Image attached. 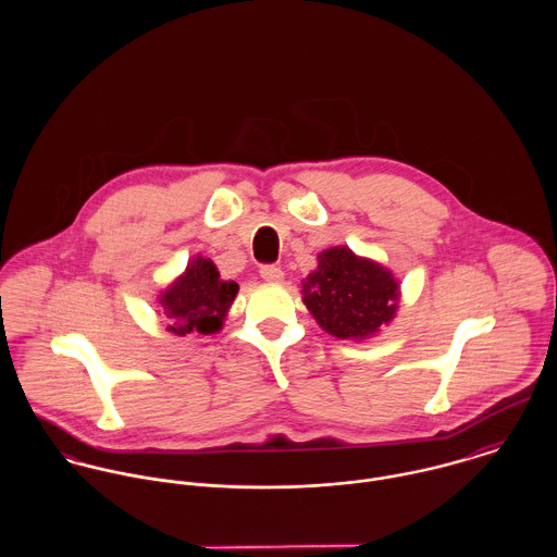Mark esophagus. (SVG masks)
<instances>
[{
	"instance_id": "1",
	"label": "esophagus",
	"mask_w": 557,
	"mask_h": 557,
	"mask_svg": "<svg viewBox=\"0 0 557 557\" xmlns=\"http://www.w3.org/2000/svg\"><path fill=\"white\" fill-rule=\"evenodd\" d=\"M259 274H261V278L268 281V283H281V281H283V270H281L278 265H272V263L261 265Z\"/></svg>"
}]
</instances>
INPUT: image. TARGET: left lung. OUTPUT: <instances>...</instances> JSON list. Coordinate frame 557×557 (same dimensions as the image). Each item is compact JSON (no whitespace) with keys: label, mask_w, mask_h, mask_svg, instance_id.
I'll return each mask as SVG.
<instances>
[{"label":"left lung","mask_w":557,"mask_h":557,"mask_svg":"<svg viewBox=\"0 0 557 557\" xmlns=\"http://www.w3.org/2000/svg\"><path fill=\"white\" fill-rule=\"evenodd\" d=\"M302 287L307 309L336 338H364L397 313L395 276L345 246L323 250L318 270L305 278Z\"/></svg>","instance_id":"left-lung-1"}]
</instances>
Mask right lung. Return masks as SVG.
<instances>
[{"label": "right lung", "mask_w": 557, "mask_h": 557, "mask_svg": "<svg viewBox=\"0 0 557 557\" xmlns=\"http://www.w3.org/2000/svg\"><path fill=\"white\" fill-rule=\"evenodd\" d=\"M238 283L221 281L210 259L197 257L162 296L160 305L171 319L169 332L186 336L190 332L210 334L221 330L223 318L236 300Z\"/></svg>", "instance_id": "right-lung-1"}]
</instances>
